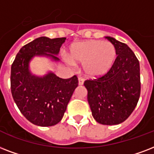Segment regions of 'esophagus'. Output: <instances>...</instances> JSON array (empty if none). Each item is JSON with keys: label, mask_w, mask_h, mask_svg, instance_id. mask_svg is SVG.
Returning a JSON list of instances; mask_svg holds the SVG:
<instances>
[{"label": "esophagus", "mask_w": 154, "mask_h": 154, "mask_svg": "<svg viewBox=\"0 0 154 154\" xmlns=\"http://www.w3.org/2000/svg\"><path fill=\"white\" fill-rule=\"evenodd\" d=\"M79 85H83V79L82 78H79Z\"/></svg>", "instance_id": "esophagus-1"}]
</instances>
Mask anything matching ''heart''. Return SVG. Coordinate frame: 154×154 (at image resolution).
I'll return each instance as SVG.
<instances>
[{
  "instance_id": "b5f03b06",
  "label": "heart",
  "mask_w": 154,
  "mask_h": 154,
  "mask_svg": "<svg viewBox=\"0 0 154 154\" xmlns=\"http://www.w3.org/2000/svg\"><path fill=\"white\" fill-rule=\"evenodd\" d=\"M116 57V48L110 42L88 40L72 44L66 61L70 65L83 63L84 75L88 78L97 79L110 71Z\"/></svg>"
}]
</instances>
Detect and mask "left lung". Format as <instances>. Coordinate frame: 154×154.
Masks as SVG:
<instances>
[{
    "mask_svg": "<svg viewBox=\"0 0 154 154\" xmlns=\"http://www.w3.org/2000/svg\"><path fill=\"white\" fill-rule=\"evenodd\" d=\"M116 46L117 57L105 75L86 80L88 101L94 119L101 125L124 122L133 112L140 94V64L126 44L105 37Z\"/></svg>",
    "mask_w": 154,
    "mask_h": 154,
    "instance_id": "1",
    "label": "left lung"
}]
</instances>
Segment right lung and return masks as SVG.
<instances>
[{
  "mask_svg": "<svg viewBox=\"0 0 154 154\" xmlns=\"http://www.w3.org/2000/svg\"><path fill=\"white\" fill-rule=\"evenodd\" d=\"M66 38L40 37L22 46L11 66V92L22 115L35 125L48 127L57 125L65 112L78 79H62L52 71L43 76L31 72L29 63L34 57H45L59 62L57 55Z\"/></svg>",
  "mask_w": 154,
  "mask_h": 154,
  "instance_id": "1",
  "label": "right lung"
}]
</instances>
